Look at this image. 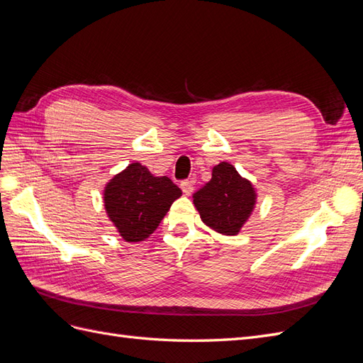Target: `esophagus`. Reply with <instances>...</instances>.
I'll return each mask as SVG.
<instances>
[{"instance_id": "esophagus-1", "label": "esophagus", "mask_w": 363, "mask_h": 363, "mask_svg": "<svg viewBox=\"0 0 363 363\" xmlns=\"http://www.w3.org/2000/svg\"><path fill=\"white\" fill-rule=\"evenodd\" d=\"M180 188L186 195H191L194 192V182L192 180H183L180 183Z\"/></svg>"}]
</instances>
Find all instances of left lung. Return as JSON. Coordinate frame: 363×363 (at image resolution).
<instances>
[{
    "mask_svg": "<svg viewBox=\"0 0 363 363\" xmlns=\"http://www.w3.org/2000/svg\"><path fill=\"white\" fill-rule=\"evenodd\" d=\"M194 204L203 223L215 232L233 236L247 223L256 206L251 182L240 177L233 164L221 162L212 169V179L196 191Z\"/></svg>",
    "mask_w": 363,
    "mask_h": 363,
    "instance_id": "8db88e82",
    "label": "left lung"
}]
</instances>
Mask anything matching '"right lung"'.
<instances>
[{
  "mask_svg": "<svg viewBox=\"0 0 363 363\" xmlns=\"http://www.w3.org/2000/svg\"><path fill=\"white\" fill-rule=\"evenodd\" d=\"M182 191L168 177H155L138 162L106 184L104 206L118 233L127 242L147 239Z\"/></svg>",
  "mask_w": 363,
  "mask_h": 363,
  "instance_id": "right-lung-1",
  "label": "right lung"
}]
</instances>
